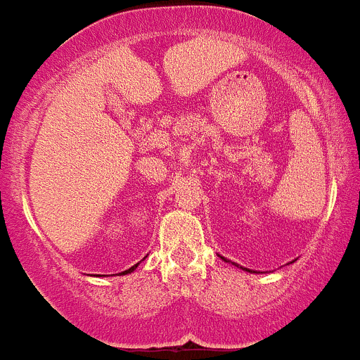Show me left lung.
I'll list each match as a JSON object with an SVG mask.
<instances>
[{"mask_svg":"<svg viewBox=\"0 0 360 360\" xmlns=\"http://www.w3.org/2000/svg\"><path fill=\"white\" fill-rule=\"evenodd\" d=\"M249 272H252V270H249Z\"/></svg>","mask_w":360,"mask_h":360,"instance_id":"obj_1","label":"left lung"}]
</instances>
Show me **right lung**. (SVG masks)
<instances>
[{"label": "right lung", "instance_id": "right-lung-1", "mask_svg": "<svg viewBox=\"0 0 360 360\" xmlns=\"http://www.w3.org/2000/svg\"><path fill=\"white\" fill-rule=\"evenodd\" d=\"M136 266H139V263H136L135 266H131V269H128V270H124V272H120V274H129V272H133V270H135Z\"/></svg>", "mask_w": 360, "mask_h": 360}]
</instances>
